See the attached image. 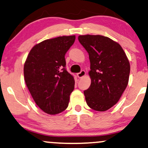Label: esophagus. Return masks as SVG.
I'll list each match as a JSON object with an SVG mask.
<instances>
[{
    "label": "esophagus",
    "mask_w": 148,
    "mask_h": 148,
    "mask_svg": "<svg viewBox=\"0 0 148 148\" xmlns=\"http://www.w3.org/2000/svg\"><path fill=\"white\" fill-rule=\"evenodd\" d=\"M85 74H86L85 71V70H81L79 73H78V74H77V76H78V77L79 78H83V76H85Z\"/></svg>",
    "instance_id": "esophagus-1"
}]
</instances>
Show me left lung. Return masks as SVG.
Masks as SVG:
<instances>
[{"instance_id": "obj_1", "label": "left lung", "mask_w": 148, "mask_h": 148, "mask_svg": "<svg viewBox=\"0 0 148 148\" xmlns=\"http://www.w3.org/2000/svg\"><path fill=\"white\" fill-rule=\"evenodd\" d=\"M89 54L91 85L84 91L91 108L105 111L118 102L128 85L130 63L118 43L102 35H79Z\"/></svg>"}]
</instances>
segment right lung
<instances>
[{
  "instance_id": "add662e5",
  "label": "right lung",
  "mask_w": 148,
  "mask_h": 148,
  "mask_svg": "<svg viewBox=\"0 0 148 148\" xmlns=\"http://www.w3.org/2000/svg\"><path fill=\"white\" fill-rule=\"evenodd\" d=\"M75 35L49 39L36 44L24 65L26 85L37 106L55 115L68 106L74 88V76L66 70L65 55Z\"/></svg>"
}]
</instances>
